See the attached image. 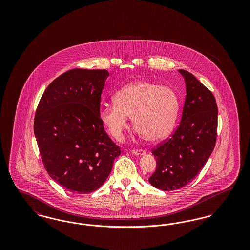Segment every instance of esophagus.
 Segmentation results:
<instances>
[{"mask_svg":"<svg viewBox=\"0 0 250 250\" xmlns=\"http://www.w3.org/2000/svg\"><path fill=\"white\" fill-rule=\"evenodd\" d=\"M132 154H133V155H138V156H142V155H145L146 152H145L144 150L139 149V150H133V151H132Z\"/></svg>","mask_w":250,"mask_h":250,"instance_id":"34e87169","label":"esophagus"}]
</instances>
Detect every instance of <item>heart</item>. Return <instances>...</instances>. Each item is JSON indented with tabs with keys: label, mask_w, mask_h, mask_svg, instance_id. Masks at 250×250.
Masks as SVG:
<instances>
[{
	"label": "heart",
	"mask_w": 250,
	"mask_h": 250,
	"mask_svg": "<svg viewBox=\"0 0 250 250\" xmlns=\"http://www.w3.org/2000/svg\"><path fill=\"white\" fill-rule=\"evenodd\" d=\"M113 105L100 107L99 119L115 140H121L128 119L148 142H158L173 130L180 100L173 88L148 81L128 84L113 97Z\"/></svg>",
	"instance_id": "1"
}]
</instances>
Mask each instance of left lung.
<instances>
[{
	"mask_svg": "<svg viewBox=\"0 0 250 250\" xmlns=\"http://www.w3.org/2000/svg\"><path fill=\"white\" fill-rule=\"evenodd\" d=\"M187 95L177 129L152 150L156 169L150 184L163 191L177 190L190 183L214 151L217 106L214 95L189 72L180 69Z\"/></svg>",
	"mask_w": 250,
	"mask_h": 250,
	"instance_id": "1",
	"label": "left lung"
}]
</instances>
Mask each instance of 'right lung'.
<instances>
[{
  "instance_id": "add662e5",
  "label": "right lung",
  "mask_w": 250,
  "mask_h": 250,
  "mask_svg": "<svg viewBox=\"0 0 250 250\" xmlns=\"http://www.w3.org/2000/svg\"><path fill=\"white\" fill-rule=\"evenodd\" d=\"M108 76L105 69L65 72L48 85L36 108L34 131L44 167L75 194L98 189L121 155L99 119Z\"/></svg>"
}]
</instances>
